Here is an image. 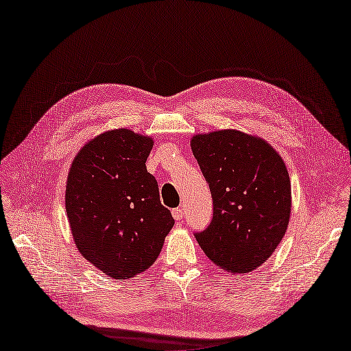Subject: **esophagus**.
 <instances>
[{"mask_svg":"<svg viewBox=\"0 0 351 351\" xmlns=\"http://www.w3.org/2000/svg\"><path fill=\"white\" fill-rule=\"evenodd\" d=\"M172 215H173V218H175L176 221H181V219L184 218V212H182V209H181V208L172 209Z\"/></svg>","mask_w":351,"mask_h":351,"instance_id":"obj_1","label":"esophagus"}]
</instances>
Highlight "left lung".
<instances>
[{"mask_svg": "<svg viewBox=\"0 0 351 351\" xmlns=\"http://www.w3.org/2000/svg\"><path fill=\"white\" fill-rule=\"evenodd\" d=\"M193 154L209 184L213 217L195 232L213 264L249 273L280 243L291 217V181L282 157L237 130L195 134Z\"/></svg>", "mask_w": 351, "mask_h": 351, "instance_id": "1", "label": "left lung"}]
</instances>
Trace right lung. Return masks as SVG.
Instances as JSON below:
<instances>
[{"mask_svg": "<svg viewBox=\"0 0 351 351\" xmlns=\"http://www.w3.org/2000/svg\"><path fill=\"white\" fill-rule=\"evenodd\" d=\"M152 139L128 129L99 134L71 166L66 215L82 255L114 278L149 268L175 219L147 170Z\"/></svg>", "mask_w": 351, "mask_h": 351, "instance_id": "obj_1", "label": "right lung"}]
</instances>
